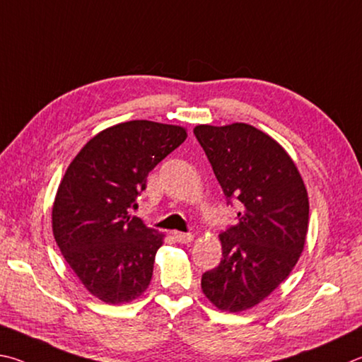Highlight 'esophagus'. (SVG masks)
<instances>
[{"instance_id": "esophagus-1", "label": "esophagus", "mask_w": 362, "mask_h": 362, "mask_svg": "<svg viewBox=\"0 0 362 362\" xmlns=\"http://www.w3.org/2000/svg\"><path fill=\"white\" fill-rule=\"evenodd\" d=\"M173 237L176 238V242L180 243H191L194 240L192 233H185V232H175Z\"/></svg>"}]
</instances>
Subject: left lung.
<instances>
[{
  "instance_id": "8db88e82",
  "label": "left lung",
  "mask_w": 362,
  "mask_h": 362,
  "mask_svg": "<svg viewBox=\"0 0 362 362\" xmlns=\"http://www.w3.org/2000/svg\"><path fill=\"white\" fill-rule=\"evenodd\" d=\"M194 135L210 160L237 224L221 232L223 259L202 275L213 305L237 313L262 302L294 269L308 230V195L293 158L267 133L248 124L197 125Z\"/></svg>"
}]
</instances>
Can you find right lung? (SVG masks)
Returning a JSON list of instances; mask_svg holds the SVG:
<instances>
[{
    "label": "right lung",
    "mask_w": 362,
    "mask_h": 362,
    "mask_svg": "<svg viewBox=\"0 0 362 362\" xmlns=\"http://www.w3.org/2000/svg\"><path fill=\"white\" fill-rule=\"evenodd\" d=\"M186 138L180 125L130 120L95 135L66 168L52 208L54 237L100 300L132 302L149 286L163 233L130 211L149 171Z\"/></svg>",
    "instance_id": "obj_1"
}]
</instances>
